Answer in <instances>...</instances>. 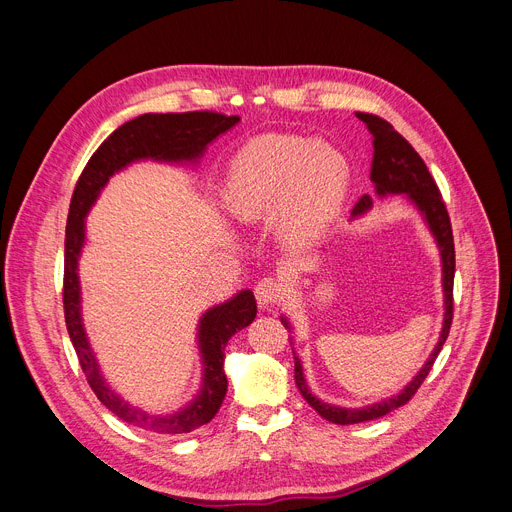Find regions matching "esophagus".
I'll list each match as a JSON object with an SVG mask.
<instances>
[{"mask_svg":"<svg viewBox=\"0 0 512 512\" xmlns=\"http://www.w3.org/2000/svg\"><path fill=\"white\" fill-rule=\"evenodd\" d=\"M254 293H256V301L260 307H272L283 297V283L272 279V277H266L256 285Z\"/></svg>","mask_w":512,"mask_h":512,"instance_id":"1","label":"esophagus"}]
</instances>
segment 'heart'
I'll list each match as a JSON object with an SVG mask.
<instances>
[{"mask_svg":"<svg viewBox=\"0 0 512 512\" xmlns=\"http://www.w3.org/2000/svg\"><path fill=\"white\" fill-rule=\"evenodd\" d=\"M346 188V157L334 147L303 137L264 135L233 155L223 203L231 217L244 223L277 213L281 240L291 248H307L334 225Z\"/></svg>","mask_w":512,"mask_h":512,"instance_id":"1","label":"heart"}]
</instances>
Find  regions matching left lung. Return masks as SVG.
Returning a JSON list of instances; mask_svg holds the SVG:
<instances>
[{"instance_id":"obj_1","label":"left lung","mask_w":512,"mask_h":512,"mask_svg":"<svg viewBox=\"0 0 512 512\" xmlns=\"http://www.w3.org/2000/svg\"><path fill=\"white\" fill-rule=\"evenodd\" d=\"M357 119H361L369 133L373 135V162H371V182L375 184V194L377 196H387V194H404L406 199L420 211L424 223L428 225L432 238H435L441 254V264H443V295H445V318H443V328L439 342L432 350V355L424 363V367L418 371V375L400 391L396 396H391L383 402L363 406V408H340L322 402L320 398L313 396L309 391L305 377H303V367L299 357H295V383L301 391V396L307 400V404L316 410L322 418L334 422V424H357V422H367L385 416L387 412L396 410L404 406L406 402L412 400L422 381L426 379L428 371L432 369V363L437 361L439 352L449 336V328L453 322V277H455V246H453V231H451V221L447 207L441 199V192L432 180L426 164L422 162V157L414 151V147L393 129L387 121L379 119L375 114L367 112H357ZM373 207V199L369 194L361 196V201L352 209V219H357L365 215ZM283 326L291 330L287 318H281ZM295 355V352H293Z\"/></svg>"}]
</instances>
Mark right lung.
<instances>
[{"label": "right lung", "instance_id": "right-lung-1", "mask_svg": "<svg viewBox=\"0 0 512 512\" xmlns=\"http://www.w3.org/2000/svg\"><path fill=\"white\" fill-rule=\"evenodd\" d=\"M240 123V116H225L219 112H168L141 114L137 119L116 129L90 157L80 180L75 184L67 229H65V274H63V307L65 324L77 359L86 373L96 398L119 418L129 424L153 430L157 435H182L213 420L227 393V377L223 371L225 344L235 334L250 326L256 318V299L250 289L235 293L225 303H219L203 313L199 320L203 383L194 400L182 410L166 416L147 414L116 393L102 377L82 322V289L77 262L86 242V217L108 184L110 176L121 172L139 160L166 164H196L209 143Z\"/></svg>", "mask_w": 512, "mask_h": 512}]
</instances>
